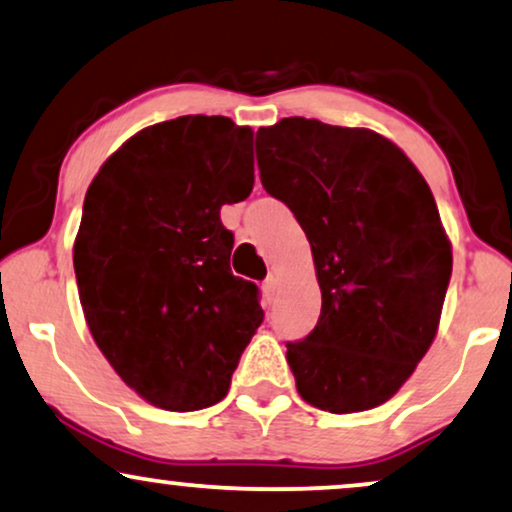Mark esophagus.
<instances>
[{
    "mask_svg": "<svg viewBox=\"0 0 512 512\" xmlns=\"http://www.w3.org/2000/svg\"><path fill=\"white\" fill-rule=\"evenodd\" d=\"M262 293H264V300H267V302L274 300V295H276V278L274 276H269L267 281L262 283Z\"/></svg>",
    "mask_w": 512,
    "mask_h": 512,
    "instance_id": "34e87169",
    "label": "esophagus"
}]
</instances>
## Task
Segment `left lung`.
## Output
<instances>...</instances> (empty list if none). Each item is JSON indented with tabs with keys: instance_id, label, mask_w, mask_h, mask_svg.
I'll list each match as a JSON object with an SVG mask.
<instances>
[{
	"instance_id": "obj_1",
	"label": "left lung",
	"mask_w": 512,
	"mask_h": 512,
	"mask_svg": "<svg viewBox=\"0 0 512 512\" xmlns=\"http://www.w3.org/2000/svg\"><path fill=\"white\" fill-rule=\"evenodd\" d=\"M255 146L262 186L307 234L321 288L316 328L286 345L297 392L331 413L385 404L435 340L454 264L428 181L371 129L283 118Z\"/></svg>"
}]
</instances>
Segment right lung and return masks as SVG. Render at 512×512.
Instances as JSON below:
<instances>
[{
    "label": "right lung",
    "mask_w": 512,
    "mask_h": 512,
    "mask_svg": "<svg viewBox=\"0 0 512 512\" xmlns=\"http://www.w3.org/2000/svg\"><path fill=\"white\" fill-rule=\"evenodd\" d=\"M252 184V129L224 115L141 129L89 184L73 248L82 312L148 404L184 413L222 401L260 328V290L231 274L234 234L219 219Z\"/></svg>",
    "instance_id": "1"
}]
</instances>
